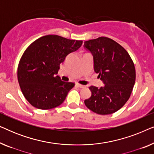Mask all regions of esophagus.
<instances>
[{"label": "esophagus", "mask_w": 154, "mask_h": 154, "mask_svg": "<svg viewBox=\"0 0 154 154\" xmlns=\"http://www.w3.org/2000/svg\"><path fill=\"white\" fill-rule=\"evenodd\" d=\"M75 85H76L77 87H79L80 88H83L85 87V85H81V84H79V83H76Z\"/></svg>", "instance_id": "34e87169"}]
</instances>
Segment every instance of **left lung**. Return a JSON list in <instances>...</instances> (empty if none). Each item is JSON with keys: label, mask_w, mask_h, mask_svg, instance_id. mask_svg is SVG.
Here are the masks:
<instances>
[{"label": "left lung", "mask_w": 154, "mask_h": 154, "mask_svg": "<svg viewBox=\"0 0 154 154\" xmlns=\"http://www.w3.org/2000/svg\"><path fill=\"white\" fill-rule=\"evenodd\" d=\"M93 56L94 70L104 86L89 87L91 97L85 106L100 115L115 113L129 100L135 83V68L128 52L113 40L100 37L84 43Z\"/></svg>", "instance_id": "left-lung-1"}]
</instances>
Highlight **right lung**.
I'll return each instance as SVG.
<instances>
[{"label":"right lung","instance_id":"obj_1","mask_svg":"<svg viewBox=\"0 0 154 154\" xmlns=\"http://www.w3.org/2000/svg\"><path fill=\"white\" fill-rule=\"evenodd\" d=\"M83 41L48 35L33 42L25 50L17 69V79L24 97L33 106L47 110L62 104L75 84L57 74L60 65Z\"/></svg>","mask_w":154,"mask_h":154}]
</instances>
